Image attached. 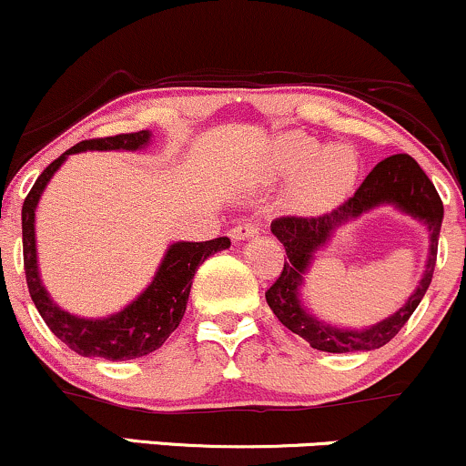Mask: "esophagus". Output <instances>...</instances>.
<instances>
[{
  "label": "esophagus",
  "mask_w": 466,
  "mask_h": 466,
  "mask_svg": "<svg viewBox=\"0 0 466 466\" xmlns=\"http://www.w3.org/2000/svg\"><path fill=\"white\" fill-rule=\"evenodd\" d=\"M257 233H259V227H257V224L246 222V224H238V227L233 228L231 238H233V242H244V239L255 238Z\"/></svg>",
  "instance_id": "34e87169"
}]
</instances>
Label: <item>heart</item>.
I'll list each match as a JSON object with an SVG mask.
<instances>
[{
	"label": "heart",
	"mask_w": 466,
	"mask_h": 466,
	"mask_svg": "<svg viewBox=\"0 0 466 466\" xmlns=\"http://www.w3.org/2000/svg\"><path fill=\"white\" fill-rule=\"evenodd\" d=\"M266 180L294 178L289 205L303 216L331 211L351 194L360 177V157L351 146H327L316 137L299 133L277 135L259 158Z\"/></svg>",
	"instance_id": "1"
}]
</instances>
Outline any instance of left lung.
<instances>
[{"label":"left lung","mask_w":466,"mask_h":466,"mask_svg":"<svg viewBox=\"0 0 466 466\" xmlns=\"http://www.w3.org/2000/svg\"><path fill=\"white\" fill-rule=\"evenodd\" d=\"M386 204L423 221L431 231V253L418 289L395 315L364 330H349L348 328H336L320 321L304 308L299 299L304 275L309 271L315 253L329 243L332 233L344 223ZM441 224V196L419 163L408 155H392L384 158L364 178L353 198H349L338 209L320 218H279L270 224L272 235L286 246L288 255L281 277L266 292V300L272 314L281 320V325H286L289 331L308 340L309 347L319 349V351L358 353L384 347L406 325L414 309L419 308L420 299L428 292L436 266Z\"/></svg>","instance_id":"1"}]
</instances>
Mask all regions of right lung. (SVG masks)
I'll list each match as a JSON object with an SVG mask.
<instances>
[{
  "label": "right lung",
  "instance_id": "obj_1",
  "mask_svg": "<svg viewBox=\"0 0 466 466\" xmlns=\"http://www.w3.org/2000/svg\"><path fill=\"white\" fill-rule=\"evenodd\" d=\"M150 130L80 141L78 146L69 147L56 161H52L43 169V174L36 178V183L32 185L30 194L24 200L21 233H24L27 289H30V297L35 300L38 314L46 320L54 336L82 358H104L111 360V362H124V360L141 358V355L161 349L169 333L177 329L178 322L183 320L185 309H187L191 279H194L198 266L209 255L220 253V250H227L231 246L228 238H216L209 239V242L169 244L155 277L147 283L144 292L130 300L124 309L102 316V319H85V316L69 314L67 309L58 308L56 300L49 297L41 281V272H38L35 235L36 207L47 183L71 155L86 150L137 152L150 146Z\"/></svg>",
  "mask_w": 466,
  "mask_h": 466
}]
</instances>
